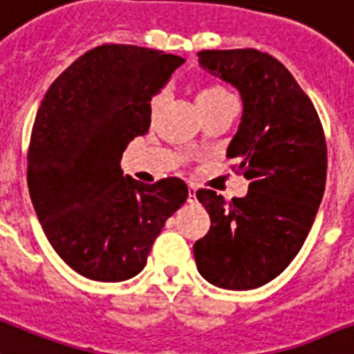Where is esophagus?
<instances>
[{
	"label": "esophagus",
	"mask_w": 354,
	"mask_h": 354,
	"mask_svg": "<svg viewBox=\"0 0 354 354\" xmlns=\"http://www.w3.org/2000/svg\"><path fill=\"white\" fill-rule=\"evenodd\" d=\"M196 201V187L195 185H189L187 187V202L189 204H193Z\"/></svg>",
	"instance_id": "1"
}]
</instances>
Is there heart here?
<instances>
[{
    "mask_svg": "<svg viewBox=\"0 0 354 354\" xmlns=\"http://www.w3.org/2000/svg\"><path fill=\"white\" fill-rule=\"evenodd\" d=\"M232 100V96L228 94L225 87H221V85H206V87H202L195 96L196 107H198V111H204L207 107H213V105H219L223 102H228ZM163 105V96H156L152 100V113H158L159 107Z\"/></svg>",
    "mask_w": 354,
    "mask_h": 354,
    "instance_id": "heart-1",
    "label": "heart"
}]
</instances>
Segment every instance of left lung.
Segmentation results:
<instances>
[{
  "mask_svg": "<svg viewBox=\"0 0 354 354\" xmlns=\"http://www.w3.org/2000/svg\"><path fill=\"white\" fill-rule=\"evenodd\" d=\"M198 64L239 91L243 115L226 158L249 193L196 198L212 226L195 243L198 273L217 288L254 290L277 279L303 247L327 180V142L314 104L284 64L258 50H204Z\"/></svg>",
  "mask_w": 354,
  "mask_h": 354,
  "instance_id": "8db88e82",
  "label": "left lung"
}]
</instances>
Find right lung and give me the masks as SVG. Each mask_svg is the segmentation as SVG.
Wrapping results in <instances>:
<instances>
[{
	"label": "right lung",
	"mask_w": 354,
	"mask_h": 354,
	"mask_svg": "<svg viewBox=\"0 0 354 354\" xmlns=\"http://www.w3.org/2000/svg\"><path fill=\"white\" fill-rule=\"evenodd\" d=\"M180 55L128 44L87 51L51 83L35 118L27 185L51 247L98 282L139 274L165 221L187 201L180 178L124 176L122 152L150 128L152 96Z\"/></svg>",
	"instance_id": "add662e5"
}]
</instances>
